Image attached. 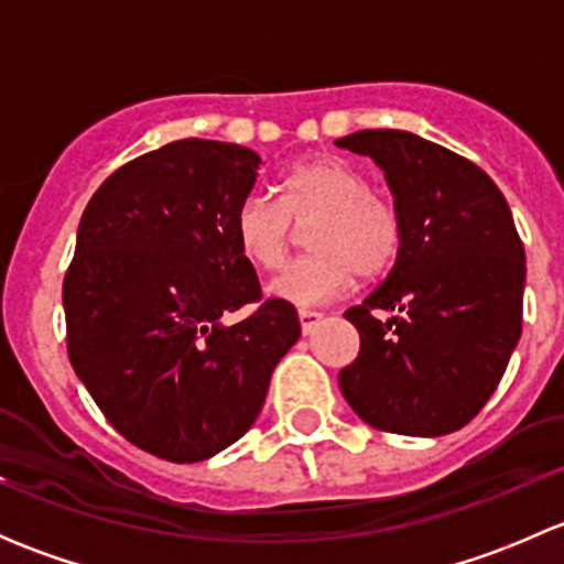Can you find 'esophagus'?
I'll list each match as a JSON object with an SVG mask.
<instances>
[{"mask_svg": "<svg viewBox=\"0 0 564 564\" xmlns=\"http://www.w3.org/2000/svg\"><path fill=\"white\" fill-rule=\"evenodd\" d=\"M297 316H300V327H303L305 335L314 333L324 318V314H318V311H311V308H300Z\"/></svg>", "mask_w": 564, "mask_h": 564, "instance_id": "obj_1", "label": "esophagus"}]
</instances>
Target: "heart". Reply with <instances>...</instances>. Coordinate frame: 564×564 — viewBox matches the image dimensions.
Here are the masks:
<instances>
[{"label":"heart","mask_w":564,"mask_h":564,"mask_svg":"<svg viewBox=\"0 0 564 564\" xmlns=\"http://www.w3.org/2000/svg\"><path fill=\"white\" fill-rule=\"evenodd\" d=\"M281 196L250 193L235 215L240 253L259 270L286 259L294 224L308 226L311 253L283 267L270 281V297L311 308L346 294L357 272H388L403 240L401 213L368 185V176L338 155L297 161L281 176Z\"/></svg>","instance_id":"heart-1"}]
</instances>
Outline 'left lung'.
I'll return each mask as SVG.
<instances>
[{
  "label": "left lung",
  "mask_w": 564,
  "mask_h": 564,
  "mask_svg": "<svg viewBox=\"0 0 564 564\" xmlns=\"http://www.w3.org/2000/svg\"><path fill=\"white\" fill-rule=\"evenodd\" d=\"M335 147L382 169L403 224L382 286L344 314L360 355L338 373L340 392L379 431L453 434L521 338L527 259L513 215L482 169L406 130H357Z\"/></svg>",
  "instance_id": "left-lung-1"
}]
</instances>
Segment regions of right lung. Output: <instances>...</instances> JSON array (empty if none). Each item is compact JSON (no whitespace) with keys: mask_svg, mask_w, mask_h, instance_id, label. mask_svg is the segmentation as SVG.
I'll use <instances>...</instances> for the list:
<instances>
[{"mask_svg":"<svg viewBox=\"0 0 564 564\" xmlns=\"http://www.w3.org/2000/svg\"><path fill=\"white\" fill-rule=\"evenodd\" d=\"M261 158L182 139L117 169L89 198L62 303L73 371L128 442L174 464L235 445L256 423L281 357L297 344L292 303H259L235 215Z\"/></svg>","mask_w":564,"mask_h":564,"instance_id":"obj_1","label":"right lung"}]
</instances>
